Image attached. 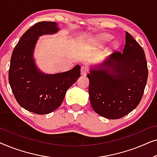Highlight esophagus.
Listing matches in <instances>:
<instances>
[{
  "label": "esophagus",
  "instance_id": "obj_1",
  "mask_svg": "<svg viewBox=\"0 0 157 157\" xmlns=\"http://www.w3.org/2000/svg\"><path fill=\"white\" fill-rule=\"evenodd\" d=\"M88 73H89V68L85 66H82L81 68V74L83 75V76H86Z\"/></svg>",
  "mask_w": 157,
  "mask_h": 157
}]
</instances>
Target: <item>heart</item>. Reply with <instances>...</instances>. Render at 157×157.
<instances>
[{
    "instance_id": "heart-1",
    "label": "heart",
    "mask_w": 157,
    "mask_h": 157,
    "mask_svg": "<svg viewBox=\"0 0 157 157\" xmlns=\"http://www.w3.org/2000/svg\"><path fill=\"white\" fill-rule=\"evenodd\" d=\"M111 36L109 34H103V35H101L98 37V41H106V40H109Z\"/></svg>"
}]
</instances>
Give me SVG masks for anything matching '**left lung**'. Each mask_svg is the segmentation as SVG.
I'll list each match as a JSON object with an SVG mask.
<instances>
[{"mask_svg":"<svg viewBox=\"0 0 157 157\" xmlns=\"http://www.w3.org/2000/svg\"><path fill=\"white\" fill-rule=\"evenodd\" d=\"M123 53L115 51L98 69H91L89 99L98 114L109 119L127 115L140 103L148 78L144 51L126 32Z\"/></svg>","mask_w":157,"mask_h":157,"instance_id":"left-lung-1","label":"left lung"}]
</instances>
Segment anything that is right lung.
<instances>
[{
    "mask_svg": "<svg viewBox=\"0 0 157 157\" xmlns=\"http://www.w3.org/2000/svg\"><path fill=\"white\" fill-rule=\"evenodd\" d=\"M57 23L41 21L30 28L19 40L12 53L8 81L17 102L36 114H46L59 108L66 92L81 74L80 66L56 74H44L36 68L33 57L38 36L55 33Z\"/></svg>",
    "mask_w": 157,
    "mask_h": 157,
    "instance_id": "add662e5",
    "label": "right lung"
}]
</instances>
